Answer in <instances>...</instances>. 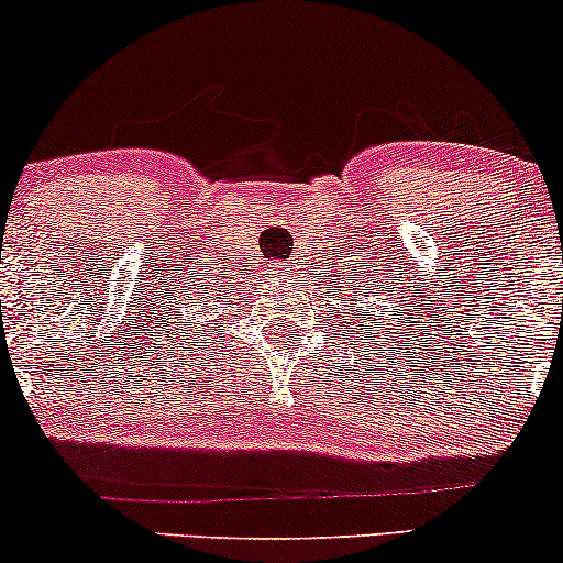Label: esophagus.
I'll list each match as a JSON object with an SVG mask.
<instances>
[{
	"label": "esophagus",
	"mask_w": 563,
	"mask_h": 563,
	"mask_svg": "<svg viewBox=\"0 0 563 563\" xmlns=\"http://www.w3.org/2000/svg\"><path fill=\"white\" fill-rule=\"evenodd\" d=\"M273 273L275 275H288L290 267H288V264H273Z\"/></svg>",
	"instance_id": "1"
}]
</instances>
